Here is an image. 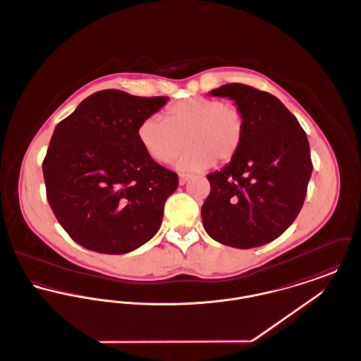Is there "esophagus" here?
<instances>
[{
	"instance_id": "34e87169",
	"label": "esophagus",
	"mask_w": 361,
	"mask_h": 361,
	"mask_svg": "<svg viewBox=\"0 0 361 361\" xmlns=\"http://www.w3.org/2000/svg\"><path fill=\"white\" fill-rule=\"evenodd\" d=\"M190 174L188 173H181L180 176H178V183H180V185H184V184H187L189 180H190Z\"/></svg>"
}]
</instances>
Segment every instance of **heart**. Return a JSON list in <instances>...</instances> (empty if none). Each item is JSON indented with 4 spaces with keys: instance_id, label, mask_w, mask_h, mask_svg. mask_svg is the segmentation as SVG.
I'll return each mask as SVG.
<instances>
[{
    "instance_id": "obj_1",
    "label": "heart",
    "mask_w": 361,
    "mask_h": 361,
    "mask_svg": "<svg viewBox=\"0 0 361 361\" xmlns=\"http://www.w3.org/2000/svg\"><path fill=\"white\" fill-rule=\"evenodd\" d=\"M246 121L237 105L219 99L193 96L171 104L164 119L147 118L137 128L146 153L159 164H169L185 145L181 169L203 171L231 162L245 140Z\"/></svg>"
}]
</instances>
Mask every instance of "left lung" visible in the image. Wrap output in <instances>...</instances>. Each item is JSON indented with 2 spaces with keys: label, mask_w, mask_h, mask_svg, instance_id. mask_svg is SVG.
Masks as SVG:
<instances>
[{
  "label": "left lung",
  "mask_w": 361,
  "mask_h": 361,
  "mask_svg": "<svg viewBox=\"0 0 361 361\" xmlns=\"http://www.w3.org/2000/svg\"><path fill=\"white\" fill-rule=\"evenodd\" d=\"M237 103L246 121L238 155L207 176L211 192L202 207L208 235L250 249L280 237L296 219L312 172L307 135L277 97L243 84L209 92Z\"/></svg>",
  "instance_id": "1"
}]
</instances>
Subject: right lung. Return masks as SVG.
Listing matches in <instances>:
<instances>
[{
    "instance_id": "obj_1",
    "label": "right lung",
    "mask_w": 361,
    "mask_h": 361,
    "mask_svg": "<svg viewBox=\"0 0 361 361\" xmlns=\"http://www.w3.org/2000/svg\"><path fill=\"white\" fill-rule=\"evenodd\" d=\"M168 99L100 90L55 127L43 159L46 195L78 245L123 255L159 230L178 176L146 153L137 128Z\"/></svg>"
}]
</instances>
